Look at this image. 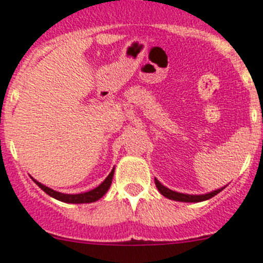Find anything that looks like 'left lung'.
Wrapping results in <instances>:
<instances>
[{"label": "left lung", "mask_w": 263, "mask_h": 263, "mask_svg": "<svg viewBox=\"0 0 263 263\" xmlns=\"http://www.w3.org/2000/svg\"><path fill=\"white\" fill-rule=\"evenodd\" d=\"M154 180H156V185H157V188H158V191L162 193V195L165 196V197L170 198V200L181 201V202H200V201L209 200V198L214 197L215 195H218V193L223 190V188H220V190L214 191V192H210V193H206V195H200V196L198 195H184V193L174 192V191L168 190V188H166L165 185H162V184L159 183L157 179H154Z\"/></svg>", "instance_id": "8db88e82"}]
</instances>
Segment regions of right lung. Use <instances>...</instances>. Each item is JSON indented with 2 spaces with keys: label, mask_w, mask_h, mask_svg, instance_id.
<instances>
[{
  "label": "right lung",
  "mask_w": 263,
  "mask_h": 263,
  "mask_svg": "<svg viewBox=\"0 0 263 263\" xmlns=\"http://www.w3.org/2000/svg\"><path fill=\"white\" fill-rule=\"evenodd\" d=\"M112 175H114V168H112L111 173L107 175V178L105 179V180L102 181L97 188L89 191V192L79 193V195H65V193L55 192V191H53L51 188L45 187V185H43L41 183L36 181L35 179H33V181L37 184L39 187H40L44 192L48 193L49 196H51V197L55 198V200H60L62 201V202H68V203H88V202H95V201L100 200V198L107 192V190L110 188V184H111Z\"/></svg>",
  "instance_id": "1"
}]
</instances>
